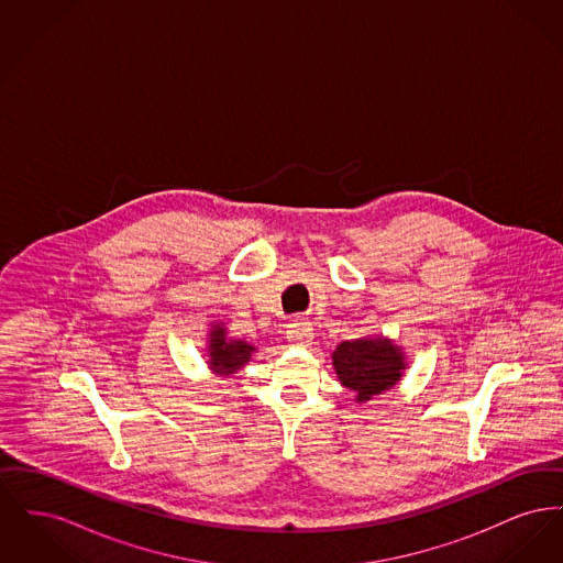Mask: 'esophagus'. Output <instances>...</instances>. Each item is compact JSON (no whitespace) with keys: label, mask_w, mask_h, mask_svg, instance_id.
Instances as JSON below:
<instances>
[{"label":"esophagus","mask_w":563,"mask_h":563,"mask_svg":"<svg viewBox=\"0 0 563 563\" xmlns=\"http://www.w3.org/2000/svg\"><path fill=\"white\" fill-rule=\"evenodd\" d=\"M312 338H314V333H312L310 322L295 321L287 327V340L295 346H310Z\"/></svg>","instance_id":"esophagus-1"}]
</instances>
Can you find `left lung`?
Listing matches in <instances>:
<instances>
[{
	"instance_id": "left-lung-1",
	"label": "left lung",
	"mask_w": 563,
	"mask_h": 563,
	"mask_svg": "<svg viewBox=\"0 0 563 563\" xmlns=\"http://www.w3.org/2000/svg\"><path fill=\"white\" fill-rule=\"evenodd\" d=\"M333 367L340 382L356 393V401H367L393 388L405 369L402 354L388 340L342 342L333 352Z\"/></svg>"
}]
</instances>
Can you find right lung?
I'll return each mask as SVG.
<instances>
[{"label": "right lung", "instance_id": "right-lung-1", "mask_svg": "<svg viewBox=\"0 0 563 563\" xmlns=\"http://www.w3.org/2000/svg\"><path fill=\"white\" fill-rule=\"evenodd\" d=\"M211 346H209V354H211V367L217 374L230 375L234 374L236 369H241L242 365L251 358L253 346H249L246 342L241 340H228L225 331L219 329V324L211 329Z\"/></svg>", "mask_w": 563, "mask_h": 563}]
</instances>
